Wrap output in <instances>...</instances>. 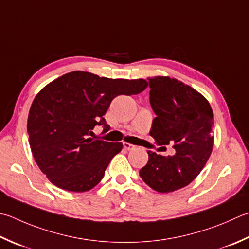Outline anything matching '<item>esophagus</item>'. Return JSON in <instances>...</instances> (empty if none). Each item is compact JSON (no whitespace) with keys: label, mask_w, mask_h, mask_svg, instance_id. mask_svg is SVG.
<instances>
[{"label":"esophagus","mask_w":249,"mask_h":249,"mask_svg":"<svg viewBox=\"0 0 249 249\" xmlns=\"http://www.w3.org/2000/svg\"><path fill=\"white\" fill-rule=\"evenodd\" d=\"M123 147H124V149H126V150H133V149H135L136 147L134 144H131V143H128V142H124L123 143Z\"/></svg>","instance_id":"34e87169"}]
</instances>
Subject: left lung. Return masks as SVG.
Listing matches in <instances>:
<instances>
[{
    "label": "left lung",
    "instance_id": "1",
    "mask_svg": "<svg viewBox=\"0 0 249 249\" xmlns=\"http://www.w3.org/2000/svg\"><path fill=\"white\" fill-rule=\"evenodd\" d=\"M150 104L157 114L150 136L158 145L175 143L176 153L148 151L141 179L160 193L191 183L205 166L213 147V113L208 100L191 86L169 76L149 79Z\"/></svg>",
    "mask_w": 249,
    "mask_h": 249
}]
</instances>
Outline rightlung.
<instances>
[{"label": "right lung", "mask_w": 249, "mask_h": 249, "mask_svg": "<svg viewBox=\"0 0 249 249\" xmlns=\"http://www.w3.org/2000/svg\"><path fill=\"white\" fill-rule=\"evenodd\" d=\"M143 79H108L73 71L43 87L28 115L31 152L50 181L66 191L86 192L96 187L122 142L87 138L97 125L110 129L104 118L112 99L143 91Z\"/></svg>", "instance_id": "add662e5"}]
</instances>
